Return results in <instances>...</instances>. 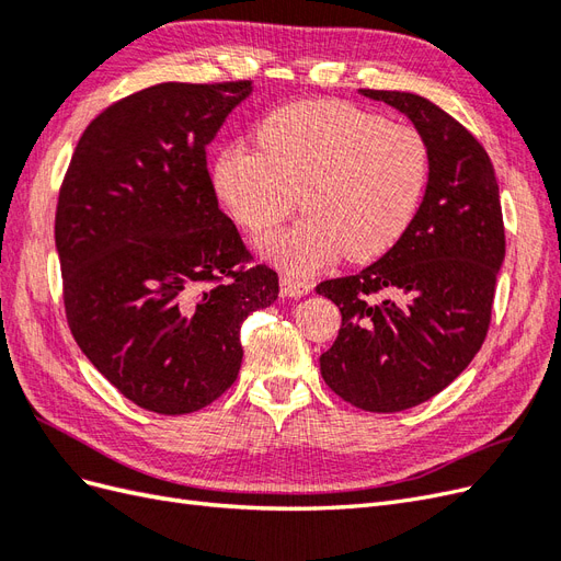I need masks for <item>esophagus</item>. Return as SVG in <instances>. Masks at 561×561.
<instances>
[{
	"instance_id": "34e87169",
	"label": "esophagus",
	"mask_w": 561,
	"mask_h": 561,
	"mask_svg": "<svg viewBox=\"0 0 561 561\" xmlns=\"http://www.w3.org/2000/svg\"><path fill=\"white\" fill-rule=\"evenodd\" d=\"M313 290V285L307 280H299L293 276H280V295L283 297H293L299 299L304 295H309Z\"/></svg>"
}]
</instances>
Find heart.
Wrapping results in <instances>:
<instances>
[{
	"label": "heart",
	"instance_id": "heart-1",
	"mask_svg": "<svg viewBox=\"0 0 561 561\" xmlns=\"http://www.w3.org/2000/svg\"><path fill=\"white\" fill-rule=\"evenodd\" d=\"M257 147L217 154V198L262 241L299 206L295 227L264 245L266 257L311 274L346 257L371 262L410 231L431 182V145L419 128L386 122L342 100H304L271 112Z\"/></svg>",
	"mask_w": 561,
	"mask_h": 561
}]
</instances>
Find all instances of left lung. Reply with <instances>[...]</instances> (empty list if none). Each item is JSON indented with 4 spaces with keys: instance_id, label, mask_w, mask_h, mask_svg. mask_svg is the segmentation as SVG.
I'll return each mask as SVG.
<instances>
[{
    "instance_id": "left-lung-1",
    "label": "left lung",
    "mask_w": 561,
    "mask_h": 561,
    "mask_svg": "<svg viewBox=\"0 0 561 561\" xmlns=\"http://www.w3.org/2000/svg\"><path fill=\"white\" fill-rule=\"evenodd\" d=\"M402 112L431 145V182L400 243L360 274L316 293L342 311L320 375L365 412L431 400L480 351L505 257L499 182L484 147L431 100L360 91Z\"/></svg>"
}]
</instances>
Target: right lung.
<instances>
[{
	"label": "right lung",
	"mask_w": 561,
	"mask_h": 561,
	"mask_svg": "<svg viewBox=\"0 0 561 561\" xmlns=\"http://www.w3.org/2000/svg\"><path fill=\"white\" fill-rule=\"evenodd\" d=\"M250 81H168L83 130L56 213L65 311L83 355L122 396L190 414L236 381L241 322L278 299L274 268L219 210L206 147Z\"/></svg>",
	"instance_id": "obj_1"
}]
</instances>
